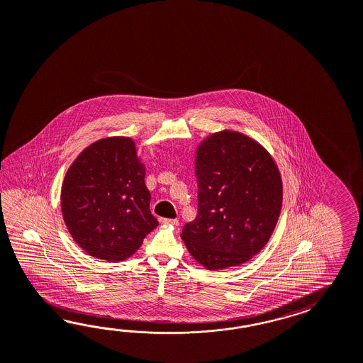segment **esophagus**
Listing matches in <instances>:
<instances>
[{
	"label": "esophagus",
	"mask_w": 363,
	"mask_h": 363,
	"mask_svg": "<svg viewBox=\"0 0 363 363\" xmlns=\"http://www.w3.org/2000/svg\"><path fill=\"white\" fill-rule=\"evenodd\" d=\"M159 221L161 224H172V225H176V227L179 224L178 219H168V218H160Z\"/></svg>",
	"instance_id": "1"
}]
</instances>
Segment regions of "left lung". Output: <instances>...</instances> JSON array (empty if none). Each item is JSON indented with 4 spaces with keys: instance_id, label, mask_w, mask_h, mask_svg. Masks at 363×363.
Wrapping results in <instances>:
<instances>
[{
    "instance_id": "left-lung-1",
    "label": "left lung",
    "mask_w": 363,
    "mask_h": 363,
    "mask_svg": "<svg viewBox=\"0 0 363 363\" xmlns=\"http://www.w3.org/2000/svg\"><path fill=\"white\" fill-rule=\"evenodd\" d=\"M198 215L181 238L210 270L240 265L270 238L282 207V181L270 155L245 135L223 131L196 150Z\"/></svg>"
}]
</instances>
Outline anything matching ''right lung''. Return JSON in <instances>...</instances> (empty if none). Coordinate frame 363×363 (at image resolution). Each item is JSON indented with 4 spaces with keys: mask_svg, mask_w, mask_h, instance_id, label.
I'll use <instances>...</instances> for the list:
<instances>
[{
    "mask_svg": "<svg viewBox=\"0 0 363 363\" xmlns=\"http://www.w3.org/2000/svg\"><path fill=\"white\" fill-rule=\"evenodd\" d=\"M144 176L128 138L98 140L72 164L62 182V216L88 255L110 262L125 259L159 225Z\"/></svg>",
    "mask_w": 363,
    "mask_h": 363,
    "instance_id": "right-lung-1",
    "label": "right lung"
}]
</instances>
